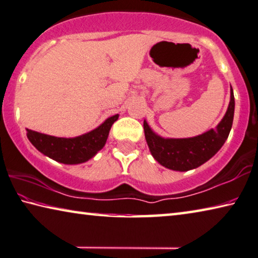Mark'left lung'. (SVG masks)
<instances>
[{
    "label": "left lung",
    "instance_id": "left-lung-1",
    "mask_svg": "<svg viewBox=\"0 0 258 258\" xmlns=\"http://www.w3.org/2000/svg\"><path fill=\"white\" fill-rule=\"evenodd\" d=\"M234 115V95L231 87V99L224 117L216 129H210L191 138H163L155 134L144 120L145 138L153 158L168 169L187 171L200 167L212 159L229 137Z\"/></svg>",
    "mask_w": 258,
    "mask_h": 258
}]
</instances>
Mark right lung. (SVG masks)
I'll use <instances>...</instances> for the list:
<instances>
[{"label": "right lung", "mask_w": 258, "mask_h": 258, "mask_svg": "<svg viewBox=\"0 0 258 258\" xmlns=\"http://www.w3.org/2000/svg\"><path fill=\"white\" fill-rule=\"evenodd\" d=\"M119 114H115L90 133L74 138L54 137L26 129L27 138L37 151L54 161L64 164L83 163L94 158L97 152L103 149L111 126Z\"/></svg>", "instance_id": "obj_1"}]
</instances>
